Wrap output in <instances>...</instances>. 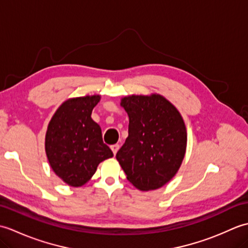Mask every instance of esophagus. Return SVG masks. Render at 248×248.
<instances>
[{
	"instance_id": "34e87169",
	"label": "esophagus",
	"mask_w": 248,
	"mask_h": 248,
	"mask_svg": "<svg viewBox=\"0 0 248 248\" xmlns=\"http://www.w3.org/2000/svg\"><path fill=\"white\" fill-rule=\"evenodd\" d=\"M119 145L118 144H114V145H112L110 146V149H112V151H113V154L114 155H116L117 154V151H118V149H119Z\"/></svg>"
}]
</instances>
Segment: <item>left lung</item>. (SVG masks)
Here are the masks:
<instances>
[{"label":"left lung","mask_w":248,"mask_h":248,"mask_svg":"<svg viewBox=\"0 0 248 248\" xmlns=\"http://www.w3.org/2000/svg\"><path fill=\"white\" fill-rule=\"evenodd\" d=\"M121 105L129 115V136L116 159L136 188H159L176 175L186 155L181 115L160 94L125 97Z\"/></svg>","instance_id":"1"}]
</instances>
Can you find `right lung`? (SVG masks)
Wrapping results in <instances>:
<instances>
[{
	"label": "right lung",
	"mask_w": 248,
	"mask_h": 248,
	"mask_svg": "<svg viewBox=\"0 0 248 248\" xmlns=\"http://www.w3.org/2000/svg\"><path fill=\"white\" fill-rule=\"evenodd\" d=\"M99 96L67 100L52 117L46 135V152L52 170L71 186H82L99 163L114 155L103 143L100 125L92 119Z\"/></svg>",
	"instance_id": "1"
}]
</instances>
